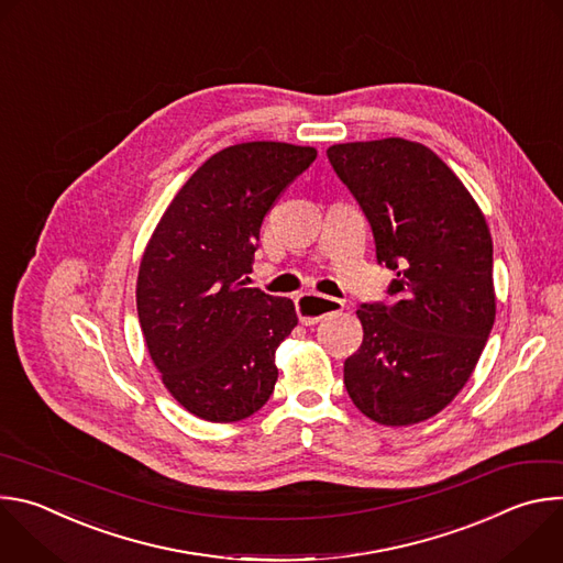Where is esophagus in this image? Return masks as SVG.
<instances>
[{
  "label": "esophagus",
  "instance_id": "obj_1",
  "mask_svg": "<svg viewBox=\"0 0 563 563\" xmlns=\"http://www.w3.org/2000/svg\"><path fill=\"white\" fill-rule=\"evenodd\" d=\"M345 305L339 298L332 296H318V294H300L296 298V313L302 325H313L318 320H323L330 313L341 311Z\"/></svg>",
  "mask_w": 563,
  "mask_h": 563
}]
</instances>
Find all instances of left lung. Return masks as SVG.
Wrapping results in <instances>:
<instances>
[{
  "instance_id": "1",
  "label": "left lung",
  "mask_w": 563,
  "mask_h": 563,
  "mask_svg": "<svg viewBox=\"0 0 563 563\" xmlns=\"http://www.w3.org/2000/svg\"><path fill=\"white\" fill-rule=\"evenodd\" d=\"M328 157L365 211L391 305L356 309L363 343L345 361L354 406L389 428L439 415L463 389L495 325L493 235L484 211L421 142H345Z\"/></svg>"
}]
</instances>
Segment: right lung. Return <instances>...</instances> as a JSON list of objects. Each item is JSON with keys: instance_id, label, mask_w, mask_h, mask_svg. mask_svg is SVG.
<instances>
[{"instance_id": "add662e5", "label": "right lung", "mask_w": 563, "mask_h": 563, "mask_svg": "<svg viewBox=\"0 0 563 563\" xmlns=\"http://www.w3.org/2000/svg\"><path fill=\"white\" fill-rule=\"evenodd\" d=\"M316 155L265 140L227 146L148 238L135 285L142 336L165 387L198 419L243 421L274 391L276 350L298 316L289 298L247 280L265 216Z\"/></svg>"}]
</instances>
